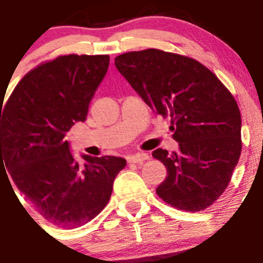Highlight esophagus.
Listing matches in <instances>:
<instances>
[{
	"instance_id": "1",
	"label": "esophagus",
	"mask_w": 263,
	"mask_h": 263,
	"mask_svg": "<svg viewBox=\"0 0 263 263\" xmlns=\"http://www.w3.org/2000/svg\"><path fill=\"white\" fill-rule=\"evenodd\" d=\"M150 158V155L146 153H138V154H134V155H129L127 157L128 162H131V163H140V162H144L147 161Z\"/></svg>"
}]
</instances>
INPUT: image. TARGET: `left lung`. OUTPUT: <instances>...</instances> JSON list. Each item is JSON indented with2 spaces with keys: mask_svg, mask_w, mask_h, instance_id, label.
Masks as SVG:
<instances>
[{
  "mask_svg": "<svg viewBox=\"0 0 263 263\" xmlns=\"http://www.w3.org/2000/svg\"><path fill=\"white\" fill-rule=\"evenodd\" d=\"M115 66L154 112L172 119L178 151L153 153L167 170L158 196L191 212L212 205L228 186L242 151L235 98L211 70L182 55L132 51L116 57Z\"/></svg>",
  "mask_w": 263,
  "mask_h": 263,
  "instance_id": "left-lung-1",
  "label": "left lung"
}]
</instances>
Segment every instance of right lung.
Wrapping results in <instances>:
<instances>
[{
    "label": "right lung",
    "instance_id": "right-lung-1",
    "mask_svg": "<svg viewBox=\"0 0 263 263\" xmlns=\"http://www.w3.org/2000/svg\"><path fill=\"white\" fill-rule=\"evenodd\" d=\"M108 66V55L57 58L28 72L0 109V168L59 227L76 228L95 219L127 165L124 158L89 155H82L80 165L66 140L72 125L86 120Z\"/></svg>",
    "mask_w": 263,
    "mask_h": 263
}]
</instances>
